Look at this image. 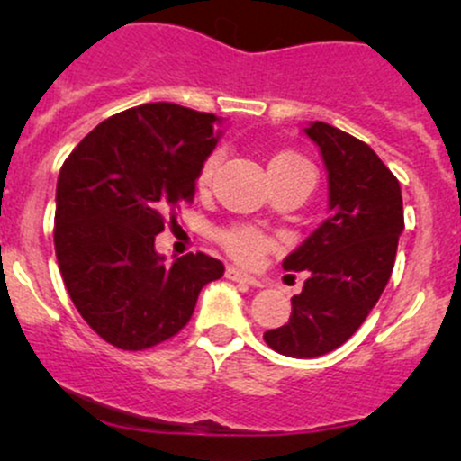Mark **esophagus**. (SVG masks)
Instances as JSON below:
<instances>
[{
    "label": "esophagus",
    "instance_id": "esophagus-1",
    "mask_svg": "<svg viewBox=\"0 0 461 461\" xmlns=\"http://www.w3.org/2000/svg\"><path fill=\"white\" fill-rule=\"evenodd\" d=\"M225 277L231 279V282H242V284H249V285H256V288H260V285H262L260 279H256V277H251V275L242 273L240 268H236V267H227Z\"/></svg>",
    "mask_w": 461,
    "mask_h": 461
}]
</instances>
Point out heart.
Masks as SVG:
<instances>
[{
	"mask_svg": "<svg viewBox=\"0 0 461 461\" xmlns=\"http://www.w3.org/2000/svg\"><path fill=\"white\" fill-rule=\"evenodd\" d=\"M285 162H301V158L293 156V153H282V156L273 158L271 160V164H285ZM216 164H219V156H210L208 160H205L203 168H201L199 173V186H208L210 179L214 176ZM219 240L231 258H236L238 262H245V264H253L268 247H271L268 236H264L260 230H256V227H231V230L221 231Z\"/></svg>",
	"mask_w": 461,
	"mask_h": 461,
	"instance_id": "b5f03b06",
	"label": "heart"
}]
</instances>
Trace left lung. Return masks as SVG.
<instances>
[{
  "mask_svg": "<svg viewBox=\"0 0 461 461\" xmlns=\"http://www.w3.org/2000/svg\"><path fill=\"white\" fill-rule=\"evenodd\" d=\"M321 149L330 214L290 256L285 271H308L290 321L264 333L282 356H325L359 330L393 275L403 231L401 186L366 142L314 121L303 130Z\"/></svg>",
  "mask_w": 461,
  "mask_h": 461,
  "instance_id": "8db88e82",
  "label": "left lung"
}]
</instances>
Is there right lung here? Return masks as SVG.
Listing matches in <instances>:
<instances>
[{
	"instance_id": "right-lung-1",
	"label": "right lung",
	"mask_w": 461,
	"mask_h": 461,
	"mask_svg": "<svg viewBox=\"0 0 461 461\" xmlns=\"http://www.w3.org/2000/svg\"><path fill=\"white\" fill-rule=\"evenodd\" d=\"M219 128L214 114L145 104L99 123L62 164L58 268L82 319L110 345L142 351L168 340L201 288L223 277L216 258L188 253L168 267L153 245L168 214L193 199Z\"/></svg>"
}]
</instances>
